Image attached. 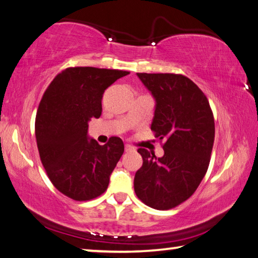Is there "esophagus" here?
Listing matches in <instances>:
<instances>
[{
  "label": "esophagus",
  "instance_id": "obj_1",
  "mask_svg": "<svg viewBox=\"0 0 258 258\" xmlns=\"http://www.w3.org/2000/svg\"><path fill=\"white\" fill-rule=\"evenodd\" d=\"M124 150H125V152H132V151H135L134 147H133L132 145H129V144H125V145H124Z\"/></svg>",
  "mask_w": 258,
  "mask_h": 258
}]
</instances>
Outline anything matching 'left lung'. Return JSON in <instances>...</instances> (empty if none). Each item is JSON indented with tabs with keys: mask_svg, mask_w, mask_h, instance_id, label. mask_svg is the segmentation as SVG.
I'll return each instance as SVG.
<instances>
[{
	"mask_svg": "<svg viewBox=\"0 0 258 258\" xmlns=\"http://www.w3.org/2000/svg\"><path fill=\"white\" fill-rule=\"evenodd\" d=\"M137 77L155 100L151 129L166 143L161 158L138 150L143 166L135 175V192L149 207L167 210L187 200L204 179L215 138L213 112L204 92L184 75Z\"/></svg>",
	"mask_w": 258,
	"mask_h": 258,
	"instance_id": "obj_1",
	"label": "left lung"
}]
</instances>
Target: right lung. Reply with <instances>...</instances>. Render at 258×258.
<instances>
[{"mask_svg": "<svg viewBox=\"0 0 258 258\" xmlns=\"http://www.w3.org/2000/svg\"><path fill=\"white\" fill-rule=\"evenodd\" d=\"M129 72L71 67L45 90L35 119L42 164L58 191L87 201L106 191L109 177L124 152L119 137L99 145L88 135L91 119L101 114L105 90Z\"/></svg>", "mask_w": 258, "mask_h": 258, "instance_id": "obj_1", "label": "right lung"}]
</instances>
